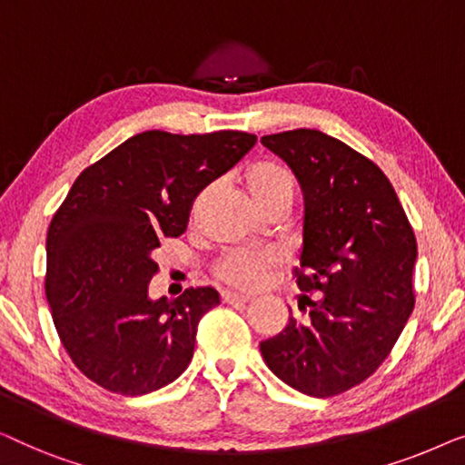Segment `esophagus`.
<instances>
[{
    "instance_id": "obj_1",
    "label": "esophagus",
    "mask_w": 465,
    "mask_h": 465,
    "mask_svg": "<svg viewBox=\"0 0 465 465\" xmlns=\"http://www.w3.org/2000/svg\"><path fill=\"white\" fill-rule=\"evenodd\" d=\"M222 302H226V304H247V302H252V296L237 294V292H222Z\"/></svg>"
}]
</instances>
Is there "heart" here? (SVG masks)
<instances>
[{"mask_svg":"<svg viewBox=\"0 0 465 465\" xmlns=\"http://www.w3.org/2000/svg\"><path fill=\"white\" fill-rule=\"evenodd\" d=\"M245 188L260 207L271 205L272 201L292 199L294 194V175L277 161H258L250 164L243 173ZM279 264V253L272 250H245L234 247L228 250L215 264V277L226 285L241 290L258 288L264 277Z\"/></svg>","mask_w":465,"mask_h":465,"instance_id":"b5f03b06","label":"heart"}]
</instances>
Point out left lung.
<instances>
[{"instance_id": "1", "label": "left lung", "mask_w": 465, "mask_h": 465, "mask_svg": "<svg viewBox=\"0 0 465 465\" xmlns=\"http://www.w3.org/2000/svg\"><path fill=\"white\" fill-rule=\"evenodd\" d=\"M304 193V243L294 271L307 320L260 342L266 366L313 398H332L374 374L415 307L417 241L387 175L315 129L260 139ZM315 295V299H311Z\"/></svg>"}]
</instances>
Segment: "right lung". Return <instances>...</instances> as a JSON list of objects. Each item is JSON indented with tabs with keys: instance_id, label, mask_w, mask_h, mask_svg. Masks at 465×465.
Instances as JSON below:
<instances>
[{
	"instance_id": "right-lung-1",
	"label": "right lung",
	"mask_w": 465,
	"mask_h": 465,
	"mask_svg": "<svg viewBox=\"0 0 465 465\" xmlns=\"http://www.w3.org/2000/svg\"><path fill=\"white\" fill-rule=\"evenodd\" d=\"M256 145L243 131H143L78 175L46 239V296L78 371L123 396L173 383L194 353L213 288L150 301L156 247L186 231L201 190Z\"/></svg>"
}]
</instances>
